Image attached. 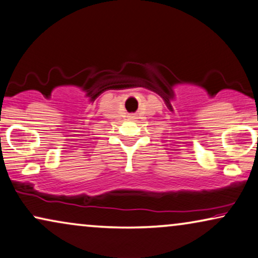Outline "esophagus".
<instances>
[{"label":"esophagus","mask_w":258,"mask_h":258,"mask_svg":"<svg viewBox=\"0 0 258 258\" xmlns=\"http://www.w3.org/2000/svg\"><path fill=\"white\" fill-rule=\"evenodd\" d=\"M131 119H135V118H133V116H131Z\"/></svg>","instance_id":"esophagus-1"}]
</instances>
